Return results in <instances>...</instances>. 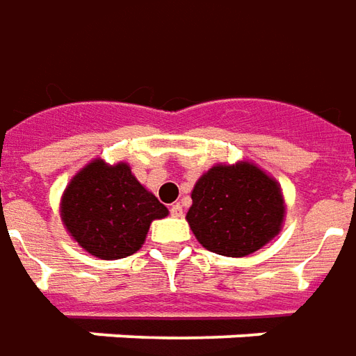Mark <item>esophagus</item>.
<instances>
[{"mask_svg": "<svg viewBox=\"0 0 356 356\" xmlns=\"http://www.w3.org/2000/svg\"><path fill=\"white\" fill-rule=\"evenodd\" d=\"M169 212H171V216H173V218H181V216H183V207H181L179 202H175V204H171Z\"/></svg>", "mask_w": 356, "mask_h": 356, "instance_id": "34e87169", "label": "esophagus"}]
</instances>
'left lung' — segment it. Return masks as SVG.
I'll use <instances>...</instances> for the list:
<instances>
[{
  "instance_id": "left-lung-1",
  "label": "left lung",
  "mask_w": 356,
  "mask_h": 356,
  "mask_svg": "<svg viewBox=\"0 0 356 356\" xmlns=\"http://www.w3.org/2000/svg\"><path fill=\"white\" fill-rule=\"evenodd\" d=\"M191 198L188 226L202 248L218 255H251L282 228L280 185L249 161L210 168L197 181Z\"/></svg>"
}]
</instances>
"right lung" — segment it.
<instances>
[{
    "label": "right lung",
    "instance_id": "add662e5",
    "mask_svg": "<svg viewBox=\"0 0 356 356\" xmlns=\"http://www.w3.org/2000/svg\"><path fill=\"white\" fill-rule=\"evenodd\" d=\"M168 214L124 161L108 165L93 159L74 175L60 202L70 236L87 253L107 261L136 253L146 241L149 224Z\"/></svg>",
    "mask_w": 356,
    "mask_h": 356
}]
</instances>
